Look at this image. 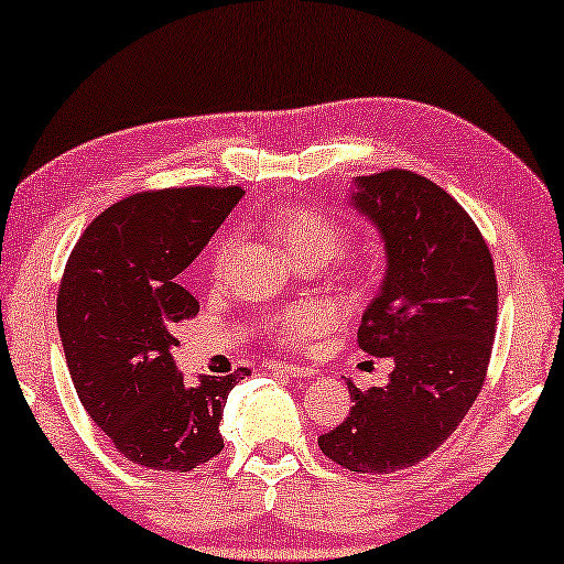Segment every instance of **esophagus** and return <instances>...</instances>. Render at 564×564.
<instances>
[{
    "instance_id": "1",
    "label": "esophagus",
    "mask_w": 564,
    "mask_h": 564,
    "mask_svg": "<svg viewBox=\"0 0 564 564\" xmlns=\"http://www.w3.org/2000/svg\"><path fill=\"white\" fill-rule=\"evenodd\" d=\"M268 368L275 372H283V376L289 378H312L316 372L312 365H291V362H271Z\"/></svg>"
}]
</instances>
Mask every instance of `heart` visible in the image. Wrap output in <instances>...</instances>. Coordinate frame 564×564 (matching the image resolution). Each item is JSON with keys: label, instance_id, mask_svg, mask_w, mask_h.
Instances as JSON below:
<instances>
[{"label": "heart", "instance_id": "b5f03b06", "mask_svg": "<svg viewBox=\"0 0 564 564\" xmlns=\"http://www.w3.org/2000/svg\"><path fill=\"white\" fill-rule=\"evenodd\" d=\"M275 232L281 235L293 256L299 258V263H308V260H327L337 258L345 248V229L335 225L324 214L306 209V206H283L273 214ZM237 248V235L225 232L214 242L212 248V273H221L229 265V260L235 256ZM332 312L319 304H293L281 308L279 314H273L268 319V332L285 345H301L306 339L322 335L329 327Z\"/></svg>", "mask_w": 564, "mask_h": 564}]
</instances>
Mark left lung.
<instances>
[{
  "instance_id": "1",
  "label": "left lung",
  "mask_w": 564,
  "mask_h": 564,
  "mask_svg": "<svg viewBox=\"0 0 564 564\" xmlns=\"http://www.w3.org/2000/svg\"><path fill=\"white\" fill-rule=\"evenodd\" d=\"M352 206L386 242V279L365 308L360 350L393 358L388 386L350 388V416L322 434L332 463L395 473L457 430L486 380L496 337L494 258L463 206L419 173L355 178Z\"/></svg>"
}]
</instances>
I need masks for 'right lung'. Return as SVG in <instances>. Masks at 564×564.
I'll list each match as a JSON object with an SVG mask.
<instances>
[{"label":"right lung","mask_w":564,"mask_h":564,"mask_svg":"<svg viewBox=\"0 0 564 564\" xmlns=\"http://www.w3.org/2000/svg\"><path fill=\"white\" fill-rule=\"evenodd\" d=\"M240 186L142 192L109 206L70 252L58 289L63 352L84 409L120 455L163 473L217 457L227 395L248 368L186 383L171 350L178 322L199 314L181 285Z\"/></svg>","instance_id":"add662e5"}]
</instances>
